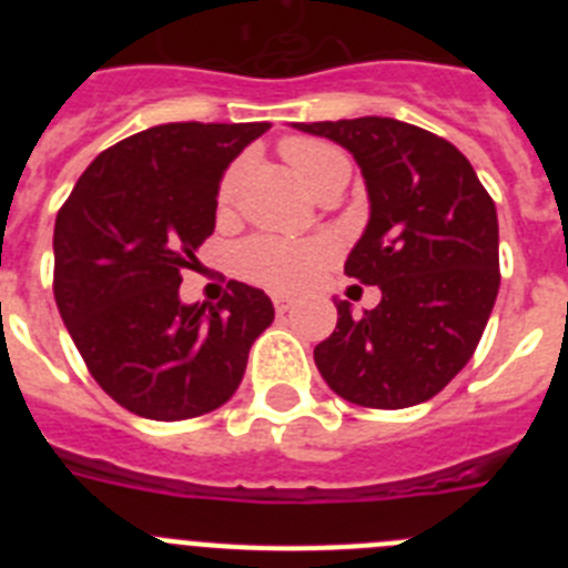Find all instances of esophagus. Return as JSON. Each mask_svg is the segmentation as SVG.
Instances as JSON below:
<instances>
[{
	"label": "esophagus",
	"instance_id": "esophagus-1",
	"mask_svg": "<svg viewBox=\"0 0 568 568\" xmlns=\"http://www.w3.org/2000/svg\"><path fill=\"white\" fill-rule=\"evenodd\" d=\"M273 307H275V313H278V315L290 313V307H293V298H287V295H275Z\"/></svg>",
	"mask_w": 568,
	"mask_h": 568
}]
</instances>
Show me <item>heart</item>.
Wrapping results in <instances>:
<instances>
[{
	"label": "heart",
	"mask_w": 568,
	"mask_h": 568,
	"mask_svg": "<svg viewBox=\"0 0 568 568\" xmlns=\"http://www.w3.org/2000/svg\"><path fill=\"white\" fill-rule=\"evenodd\" d=\"M281 150L287 155V162L295 170V175L313 193L335 170L349 168L346 155L338 148H333L327 142H318V139L295 135V139H287V142L281 144ZM239 179L241 164H233L222 175V184H219V204H227L233 199L235 187H239ZM333 258L335 244L327 239L290 241L275 239V235H255V239L241 244L239 255H235V264H239V273L253 281V284L275 290V293H293V290H301L304 284H310Z\"/></svg>",
	"instance_id": "b5f03b06"
}]
</instances>
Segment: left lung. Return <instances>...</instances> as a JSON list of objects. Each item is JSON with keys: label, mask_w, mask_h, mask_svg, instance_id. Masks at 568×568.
Here are the masks:
<instances>
[{"label": "left lung", "mask_w": 568, "mask_h": 568, "mask_svg": "<svg viewBox=\"0 0 568 568\" xmlns=\"http://www.w3.org/2000/svg\"><path fill=\"white\" fill-rule=\"evenodd\" d=\"M355 155L369 224L344 264L381 290V304L315 346L335 395L369 409H404L438 395L475 355L500 287L495 202L455 144L415 124L364 115L298 122Z\"/></svg>", "instance_id": "obj_1"}]
</instances>
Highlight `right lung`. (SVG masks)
<instances>
[{
	"label": "right lung",
	"instance_id": "obj_1",
	"mask_svg": "<svg viewBox=\"0 0 568 568\" xmlns=\"http://www.w3.org/2000/svg\"><path fill=\"white\" fill-rule=\"evenodd\" d=\"M267 122H173L128 135L79 175L53 230V295L104 393L150 420L213 413L273 324L264 290L230 281L215 307L179 298L215 230L227 164Z\"/></svg>",
	"mask_w": 568,
	"mask_h": 568
}]
</instances>
